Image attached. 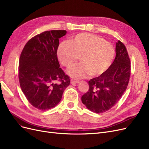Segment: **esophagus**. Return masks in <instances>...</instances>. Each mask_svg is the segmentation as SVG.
<instances>
[{"label":"esophagus","mask_w":149,"mask_h":149,"mask_svg":"<svg viewBox=\"0 0 149 149\" xmlns=\"http://www.w3.org/2000/svg\"><path fill=\"white\" fill-rule=\"evenodd\" d=\"M70 81H71V83L72 84L79 83V81H78V80H77V79H71Z\"/></svg>","instance_id":"obj_1"}]
</instances>
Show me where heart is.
Instances as JSON below:
<instances>
[{"instance_id": "b5f03b06", "label": "heart", "mask_w": 149, "mask_h": 149, "mask_svg": "<svg viewBox=\"0 0 149 149\" xmlns=\"http://www.w3.org/2000/svg\"><path fill=\"white\" fill-rule=\"evenodd\" d=\"M61 64L69 68L79 59L82 63L74 65L68 74L74 78H83L88 74L91 77L100 76L109 68L114 56L112 45L97 35L80 33L70 41L62 42L57 49Z\"/></svg>"}]
</instances>
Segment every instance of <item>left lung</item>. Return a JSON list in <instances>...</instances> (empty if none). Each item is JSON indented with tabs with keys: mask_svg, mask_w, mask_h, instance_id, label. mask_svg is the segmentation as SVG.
I'll return each instance as SVG.
<instances>
[{
	"mask_svg": "<svg viewBox=\"0 0 149 149\" xmlns=\"http://www.w3.org/2000/svg\"><path fill=\"white\" fill-rule=\"evenodd\" d=\"M116 58L104 73L89 81V88L81 97L88 109L104 112L116 105L127 89L130 79V60L124 43H116Z\"/></svg>",
	"mask_w": 149,
	"mask_h": 149,
	"instance_id": "8db88e82",
	"label": "left lung"
}]
</instances>
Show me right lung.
Here are the masks:
<instances>
[{
    "mask_svg": "<svg viewBox=\"0 0 149 149\" xmlns=\"http://www.w3.org/2000/svg\"><path fill=\"white\" fill-rule=\"evenodd\" d=\"M66 34L63 30L43 31L30 39L20 54V88L28 101L39 110L56 106L70 85V76L60 68L57 56L59 39Z\"/></svg>",
    "mask_w": 149,
    "mask_h": 149,
    "instance_id": "right-lung-1",
    "label": "right lung"
}]
</instances>
